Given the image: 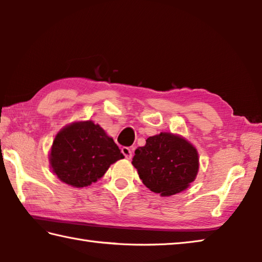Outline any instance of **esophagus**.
I'll return each mask as SVG.
<instances>
[{"mask_svg": "<svg viewBox=\"0 0 262 262\" xmlns=\"http://www.w3.org/2000/svg\"><path fill=\"white\" fill-rule=\"evenodd\" d=\"M121 150H122V154L125 156V159H127V160L132 159V150L129 147H123Z\"/></svg>", "mask_w": 262, "mask_h": 262, "instance_id": "34e87169", "label": "esophagus"}]
</instances>
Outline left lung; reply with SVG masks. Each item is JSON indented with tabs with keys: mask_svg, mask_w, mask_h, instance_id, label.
Listing matches in <instances>:
<instances>
[{
	"mask_svg": "<svg viewBox=\"0 0 262 262\" xmlns=\"http://www.w3.org/2000/svg\"><path fill=\"white\" fill-rule=\"evenodd\" d=\"M132 165L147 188L165 197L188 188L199 173L200 157L184 137L161 132L137 148Z\"/></svg>",
	"mask_w": 262,
	"mask_h": 262,
	"instance_id": "obj_1",
	"label": "left lung"
}]
</instances>
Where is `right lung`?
Instances as JSON below:
<instances>
[{"label": "right lung", "instance_id": "obj_1", "mask_svg": "<svg viewBox=\"0 0 262 262\" xmlns=\"http://www.w3.org/2000/svg\"><path fill=\"white\" fill-rule=\"evenodd\" d=\"M124 156L113 138L92 121L63 126L52 142L49 162L58 179L75 188L90 186Z\"/></svg>", "mask_w": 262, "mask_h": 262}]
</instances>
